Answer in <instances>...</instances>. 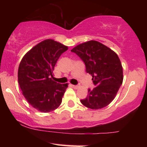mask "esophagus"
I'll return each instance as SVG.
<instances>
[{
    "mask_svg": "<svg viewBox=\"0 0 147 147\" xmlns=\"http://www.w3.org/2000/svg\"><path fill=\"white\" fill-rule=\"evenodd\" d=\"M72 87L74 89H77V88H79V86H78V85H72Z\"/></svg>",
    "mask_w": 147,
    "mask_h": 147,
    "instance_id": "obj_1",
    "label": "esophagus"
}]
</instances>
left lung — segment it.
<instances>
[{
  "mask_svg": "<svg viewBox=\"0 0 147 147\" xmlns=\"http://www.w3.org/2000/svg\"><path fill=\"white\" fill-rule=\"evenodd\" d=\"M71 51L84 62L96 86L92 90L88 89V95L81 100L82 104L94 110L106 107L115 99L123 82V69L117 55L93 40L77 45Z\"/></svg>",
  "mask_w": 147,
  "mask_h": 147,
  "instance_id": "1",
  "label": "left lung"
}]
</instances>
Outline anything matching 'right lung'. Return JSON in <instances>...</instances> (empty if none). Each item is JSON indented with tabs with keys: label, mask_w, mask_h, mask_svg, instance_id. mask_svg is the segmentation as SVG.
<instances>
[{
	"label": "right lung",
	"mask_w": 147,
	"mask_h": 147,
	"mask_svg": "<svg viewBox=\"0 0 147 147\" xmlns=\"http://www.w3.org/2000/svg\"><path fill=\"white\" fill-rule=\"evenodd\" d=\"M68 49L59 42L46 39L34 46L21 61L19 86L25 99L38 111L52 112L61 104L68 84L55 82L53 70L59 57Z\"/></svg>",
	"instance_id": "obj_1"
}]
</instances>
